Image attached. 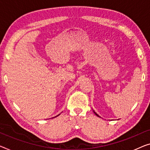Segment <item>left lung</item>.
Masks as SVG:
<instances>
[{"label":"left lung","mask_w":150,"mask_h":150,"mask_svg":"<svg viewBox=\"0 0 150 150\" xmlns=\"http://www.w3.org/2000/svg\"><path fill=\"white\" fill-rule=\"evenodd\" d=\"M94 114H95V115H96V116H98V117H100V116H99V115H98V114H96V112H94Z\"/></svg>","instance_id":"1"}]
</instances>
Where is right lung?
<instances>
[{
  "mask_svg": "<svg viewBox=\"0 0 150 150\" xmlns=\"http://www.w3.org/2000/svg\"><path fill=\"white\" fill-rule=\"evenodd\" d=\"M58 115H57V116H58ZM57 116H56V117H57Z\"/></svg>",
  "mask_w": 150,
  "mask_h": 150,
  "instance_id": "1",
  "label": "right lung"
}]
</instances>
